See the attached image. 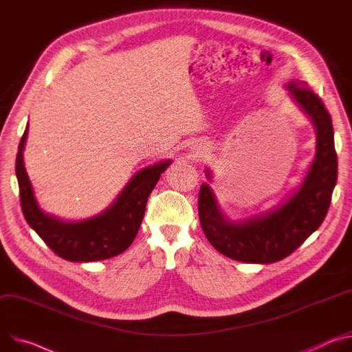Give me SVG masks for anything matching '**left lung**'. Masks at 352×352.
I'll list each match as a JSON object with an SVG mask.
<instances>
[{
  "label": "left lung",
  "instance_id": "obj_1",
  "mask_svg": "<svg viewBox=\"0 0 352 352\" xmlns=\"http://www.w3.org/2000/svg\"><path fill=\"white\" fill-rule=\"evenodd\" d=\"M318 131L316 158L300 188L281 207L245 222H230L217 207L208 184L199 194V217L208 242L223 256L243 263H276L294 253L324 221L337 182L331 116L322 98L306 85H287ZM210 179V172H207Z\"/></svg>",
  "mask_w": 352,
  "mask_h": 352
}]
</instances>
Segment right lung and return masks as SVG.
Masks as SVG:
<instances>
[{"label":"right lung","instance_id":"obj_1","mask_svg":"<svg viewBox=\"0 0 352 352\" xmlns=\"http://www.w3.org/2000/svg\"><path fill=\"white\" fill-rule=\"evenodd\" d=\"M28 127L21 138L15 172L23 217L43 242L61 258L68 261H96L114 257L129 249L141 226L151 191L169 161L148 166L138 172L119 197L100 215L81 222H61L37 207L28 179L22 151Z\"/></svg>","mask_w":352,"mask_h":352}]
</instances>
